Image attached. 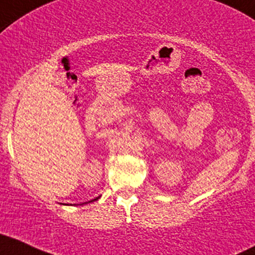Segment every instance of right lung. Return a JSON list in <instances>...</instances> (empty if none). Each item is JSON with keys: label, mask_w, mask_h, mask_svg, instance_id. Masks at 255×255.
Returning <instances> with one entry per match:
<instances>
[{"label": "right lung", "mask_w": 255, "mask_h": 255, "mask_svg": "<svg viewBox=\"0 0 255 255\" xmlns=\"http://www.w3.org/2000/svg\"><path fill=\"white\" fill-rule=\"evenodd\" d=\"M97 200V198H94V200H92V201H96ZM92 201H89V202H92Z\"/></svg>", "instance_id": "1"}]
</instances>
